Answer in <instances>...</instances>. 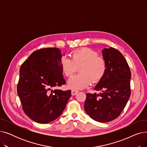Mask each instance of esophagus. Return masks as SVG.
Listing matches in <instances>:
<instances>
[{"label": "esophagus", "mask_w": 147, "mask_h": 147, "mask_svg": "<svg viewBox=\"0 0 147 147\" xmlns=\"http://www.w3.org/2000/svg\"><path fill=\"white\" fill-rule=\"evenodd\" d=\"M79 92V91L78 90H75V89H72L71 90V95L73 96V95H76L77 94H78Z\"/></svg>", "instance_id": "obj_1"}]
</instances>
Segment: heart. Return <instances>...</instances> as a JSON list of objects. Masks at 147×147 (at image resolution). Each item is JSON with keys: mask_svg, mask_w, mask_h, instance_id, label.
<instances>
[{"mask_svg": "<svg viewBox=\"0 0 147 147\" xmlns=\"http://www.w3.org/2000/svg\"><path fill=\"white\" fill-rule=\"evenodd\" d=\"M61 69L67 77L71 76L79 68L80 74L75 75L68 81V86L73 89H82L89 85L91 81L97 83L104 76L107 65L105 60L98 53L88 48H83L72 52L71 59L63 58Z\"/></svg>", "mask_w": 147, "mask_h": 147, "instance_id": "b5f03b06", "label": "heart"}]
</instances>
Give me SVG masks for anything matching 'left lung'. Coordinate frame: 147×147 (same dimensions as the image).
Wrapping results in <instances>:
<instances>
[{
    "label": "left lung",
    "mask_w": 147,
    "mask_h": 147,
    "mask_svg": "<svg viewBox=\"0 0 147 147\" xmlns=\"http://www.w3.org/2000/svg\"><path fill=\"white\" fill-rule=\"evenodd\" d=\"M102 54L106 71L94 89L99 94H86L84 110L93 120L101 123L119 116L130 95L131 73L121 53L112 47L104 48Z\"/></svg>",
    "instance_id": "left-lung-1"
}]
</instances>
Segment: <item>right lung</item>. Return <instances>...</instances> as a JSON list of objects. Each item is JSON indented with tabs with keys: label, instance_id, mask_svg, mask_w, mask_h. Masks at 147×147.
<instances>
[{
	"label": "right lung",
	"instance_id": "right-lung-1",
	"mask_svg": "<svg viewBox=\"0 0 147 147\" xmlns=\"http://www.w3.org/2000/svg\"><path fill=\"white\" fill-rule=\"evenodd\" d=\"M62 57L59 49L44 48L33 52L20 67L18 95L24 113L37 123L58 118L71 97L70 90L53 89L65 83Z\"/></svg>",
	"mask_w": 147,
	"mask_h": 147
}]
</instances>
